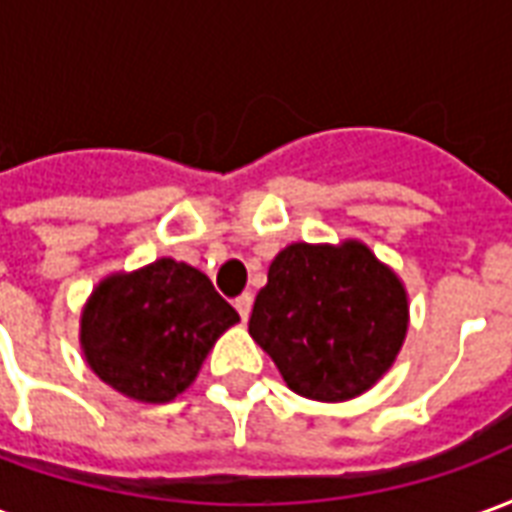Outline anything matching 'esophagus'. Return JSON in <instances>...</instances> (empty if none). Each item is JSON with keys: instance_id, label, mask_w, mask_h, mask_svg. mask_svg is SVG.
Wrapping results in <instances>:
<instances>
[{"instance_id": "34e87169", "label": "esophagus", "mask_w": 512, "mask_h": 512, "mask_svg": "<svg viewBox=\"0 0 512 512\" xmlns=\"http://www.w3.org/2000/svg\"><path fill=\"white\" fill-rule=\"evenodd\" d=\"M235 310L241 315V321H249V312H252V293H244L235 299Z\"/></svg>"}]
</instances>
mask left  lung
<instances>
[{"mask_svg": "<svg viewBox=\"0 0 512 512\" xmlns=\"http://www.w3.org/2000/svg\"><path fill=\"white\" fill-rule=\"evenodd\" d=\"M408 332L403 279L356 238L296 241L268 266L249 334L301 397L343 403L395 365Z\"/></svg>", "mask_w": 512, "mask_h": 512, "instance_id": "obj_1", "label": "left lung"}]
</instances>
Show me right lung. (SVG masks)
<instances>
[{
    "mask_svg": "<svg viewBox=\"0 0 512 512\" xmlns=\"http://www.w3.org/2000/svg\"><path fill=\"white\" fill-rule=\"evenodd\" d=\"M238 321L200 268L158 257L95 285L79 318V345L87 367L115 392L169 403L194 384L216 340Z\"/></svg>",
    "mask_w": 512,
    "mask_h": 512,
    "instance_id": "1",
    "label": "right lung"
}]
</instances>
